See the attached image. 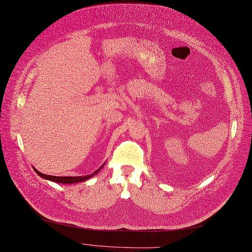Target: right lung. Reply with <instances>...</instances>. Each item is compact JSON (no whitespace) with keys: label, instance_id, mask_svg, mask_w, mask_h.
Masks as SVG:
<instances>
[{"label":"right lung","instance_id":"1","mask_svg":"<svg viewBox=\"0 0 252 252\" xmlns=\"http://www.w3.org/2000/svg\"><path fill=\"white\" fill-rule=\"evenodd\" d=\"M105 164V163H104ZM104 164L102 166H100L97 170H95L94 173L92 175H87V176H77V177H56V176H49V175H44L42 173H39V171L33 167L35 173L43 179L52 181V182H56L59 184H74V183H79V182H85L89 179H91L92 177H94L96 174H98L99 171L102 169V167L104 166Z\"/></svg>","mask_w":252,"mask_h":252}]
</instances>
